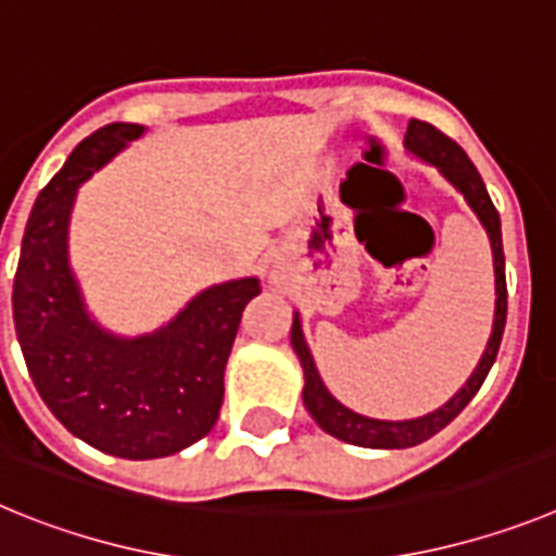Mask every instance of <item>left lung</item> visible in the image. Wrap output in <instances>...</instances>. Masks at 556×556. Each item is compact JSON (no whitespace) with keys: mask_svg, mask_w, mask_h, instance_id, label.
Wrapping results in <instances>:
<instances>
[{"mask_svg":"<svg viewBox=\"0 0 556 556\" xmlns=\"http://www.w3.org/2000/svg\"><path fill=\"white\" fill-rule=\"evenodd\" d=\"M404 144L406 150L415 152L417 159H424L426 164L437 166L440 175H443L456 191L465 194V200H468V205L473 208L476 217H479V223L488 230L495 267V320L488 348H484V353H481L479 358V367H476L473 376L465 381V387L451 397L448 404L429 412V415L424 417H415V420H376V417H365L358 415V412L348 409V406H342L337 397L326 390L320 372H317V365H314L312 351H308L306 339H303L301 317L294 314L292 348L294 353H298V358H301L303 378H306L303 404H306L308 415L317 420V426H320L326 434L337 437L342 443L362 445V448H412V445L426 443V440L434 437L437 431H443L445 426L473 401L479 387L484 384V378H488L490 367H493L495 356H498L504 326H507V275H504V248H501V219L493 200H490L488 189H484V180H481V175L476 172V166L470 164L465 150H462L456 141H451L445 132L437 130L434 125H429V122L412 119L409 127H406Z\"/></svg>","mask_w":556,"mask_h":556,"instance_id":"obj_1","label":"left lung"}]
</instances>
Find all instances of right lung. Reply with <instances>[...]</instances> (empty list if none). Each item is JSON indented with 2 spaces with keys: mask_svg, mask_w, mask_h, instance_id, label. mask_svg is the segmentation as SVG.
<instances>
[{
  "mask_svg": "<svg viewBox=\"0 0 556 556\" xmlns=\"http://www.w3.org/2000/svg\"><path fill=\"white\" fill-rule=\"evenodd\" d=\"M141 132L113 122L75 147L33 205L13 281V323L38 395L83 443L122 459L178 454L214 429L242 312L262 292L258 278L219 283L136 339L88 317L66 250L77 186Z\"/></svg>",
  "mask_w": 556,
  "mask_h": 556,
  "instance_id": "add662e5",
  "label": "right lung"
}]
</instances>
